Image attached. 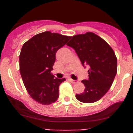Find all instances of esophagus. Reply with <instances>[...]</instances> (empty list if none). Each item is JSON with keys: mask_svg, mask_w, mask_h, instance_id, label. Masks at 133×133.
Returning a JSON list of instances; mask_svg holds the SVG:
<instances>
[{"mask_svg": "<svg viewBox=\"0 0 133 133\" xmlns=\"http://www.w3.org/2000/svg\"><path fill=\"white\" fill-rule=\"evenodd\" d=\"M69 81H70V83H73V84H75V83H77V81H75V80L72 79V78H69Z\"/></svg>", "mask_w": 133, "mask_h": 133, "instance_id": "esophagus-1", "label": "esophagus"}]
</instances>
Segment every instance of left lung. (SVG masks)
<instances>
[{
	"instance_id": "left-lung-1",
	"label": "left lung",
	"mask_w": 133,
	"mask_h": 133,
	"mask_svg": "<svg viewBox=\"0 0 133 133\" xmlns=\"http://www.w3.org/2000/svg\"><path fill=\"white\" fill-rule=\"evenodd\" d=\"M67 45L75 49L83 66H89V79L81 81L85 86L84 92L77 94L76 98L84 103L98 101L110 89L117 74L114 50L104 39L91 32L75 35Z\"/></svg>"
}]
</instances>
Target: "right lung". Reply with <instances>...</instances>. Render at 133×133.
I'll return each mask as SVG.
<instances>
[{"mask_svg": "<svg viewBox=\"0 0 133 133\" xmlns=\"http://www.w3.org/2000/svg\"><path fill=\"white\" fill-rule=\"evenodd\" d=\"M70 38L46 31L23 44L19 56L20 72L27 92L37 103L50 104L58 99L59 85L66 79L54 78L51 70L56 52Z\"/></svg>", "mask_w": 133, "mask_h": 133, "instance_id": "obj_1", "label": "right lung"}]
</instances>
